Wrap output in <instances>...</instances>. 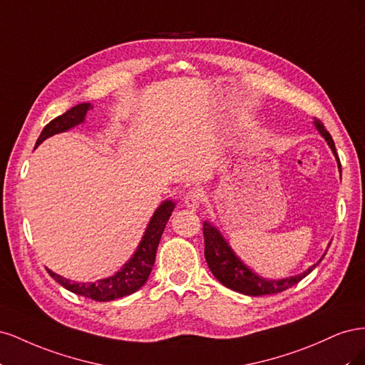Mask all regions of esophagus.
Masks as SVG:
<instances>
[{
	"mask_svg": "<svg viewBox=\"0 0 365 365\" xmlns=\"http://www.w3.org/2000/svg\"><path fill=\"white\" fill-rule=\"evenodd\" d=\"M201 201H202V193H201V190H197V189L189 190L184 196V204L192 210H196L197 207H200Z\"/></svg>",
	"mask_w": 365,
	"mask_h": 365,
	"instance_id": "obj_1",
	"label": "esophagus"
}]
</instances>
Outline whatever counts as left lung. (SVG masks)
Here are the masks:
<instances>
[{"label": "left lung", "mask_w": 365, "mask_h": 365, "mask_svg": "<svg viewBox=\"0 0 365 365\" xmlns=\"http://www.w3.org/2000/svg\"><path fill=\"white\" fill-rule=\"evenodd\" d=\"M314 125L318 129L319 134L324 137L330 149H332L334 155L338 161V168L341 170V163L336 155V149H335V143L332 140V135L329 134L322 121H319L318 118H315ZM202 231H204V242H205L204 254H205V260H207L210 271H212L215 277L224 286H227V288L233 289L236 292H240V294L251 295V297L279 294V292L289 289L291 286L303 280L307 274H311L317 264L322 262L323 257L326 256L324 254V256L319 259L318 263L312 264V267L307 271L298 274V275H294V277L282 279V280H268V279L260 277V275H257L254 271H251L247 264L236 256L233 250L230 248L227 240L224 239L222 235L219 233V230L216 227H213L212 224L205 220L202 225Z\"/></svg>", "instance_id": "8db88e82"}]
</instances>
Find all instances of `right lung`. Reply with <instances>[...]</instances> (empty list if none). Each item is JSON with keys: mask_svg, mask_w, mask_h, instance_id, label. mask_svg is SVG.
Returning a JSON list of instances; mask_svg holds the SVG:
<instances>
[{"mask_svg": "<svg viewBox=\"0 0 365 365\" xmlns=\"http://www.w3.org/2000/svg\"><path fill=\"white\" fill-rule=\"evenodd\" d=\"M90 109H93L91 103H81L68 109L65 114L51 120L50 123L42 129L41 135L36 141V146H39L46 138L54 134H59V132L68 130L76 125L82 123ZM173 208V201H164L157 208V212L150 217V222L148 224L145 236H143L134 256H132L130 260H128V263L123 264V268L117 274H114L113 277L97 280L96 283H76L62 277L59 274H54L50 269H47L48 274L61 286H63L65 289H68L77 295L91 298V300L96 302H111L115 300V298L134 294L149 279L153 263H155V254L161 235L169 217L172 216Z\"/></svg>", "mask_w": 365, "mask_h": 365, "instance_id": "right-lung-1", "label": "right lung"}]
</instances>
